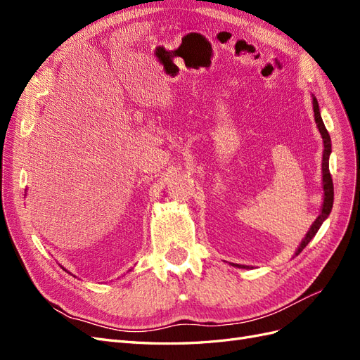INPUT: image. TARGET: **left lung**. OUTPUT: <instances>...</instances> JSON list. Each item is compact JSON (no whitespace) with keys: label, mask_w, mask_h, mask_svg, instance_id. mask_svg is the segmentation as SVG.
Returning a JSON list of instances; mask_svg holds the SVG:
<instances>
[{"label":"left lung","mask_w":360,"mask_h":360,"mask_svg":"<svg viewBox=\"0 0 360 360\" xmlns=\"http://www.w3.org/2000/svg\"><path fill=\"white\" fill-rule=\"evenodd\" d=\"M312 108H314V118H315V123H317V127L321 134L323 138V162H321V172H323V204H321V210L317 219L314 221V224L311 225V228L308 230L307 236L302 238V242L299 245V248L296 249V254L294 257L299 255L302 250L307 248V245L312 240L314 236L317 234V231L320 230L321 224L328 219V216L332 212V207H333V181L330 177V171H329V156L332 153V143H330V135L328 132V129H326L324 123H323V118L320 114V106L319 102L315 97L312 96ZM236 267H242V269H249V266H240V264H233Z\"/></svg>","instance_id":"1"}]
</instances>
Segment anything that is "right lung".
<instances>
[{"mask_svg": "<svg viewBox=\"0 0 360 360\" xmlns=\"http://www.w3.org/2000/svg\"><path fill=\"white\" fill-rule=\"evenodd\" d=\"M63 269H64V267H63ZM64 270H66V269H64Z\"/></svg>", "mask_w": 360, "mask_h": 360, "instance_id": "obj_1", "label": "right lung"}]
</instances>
